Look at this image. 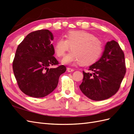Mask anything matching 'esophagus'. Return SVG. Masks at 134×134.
<instances>
[{
  "label": "esophagus",
  "mask_w": 134,
  "mask_h": 134,
  "mask_svg": "<svg viewBox=\"0 0 134 134\" xmlns=\"http://www.w3.org/2000/svg\"><path fill=\"white\" fill-rule=\"evenodd\" d=\"M74 70V69H71V68H67V71H68V72H72V71H73Z\"/></svg>",
  "instance_id": "1"
}]
</instances>
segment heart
Returning a JSON list of instances; mask_svg holds the SVG:
<instances>
[{
	"instance_id": "1",
	"label": "heart",
	"mask_w": 134,
	"mask_h": 134,
	"mask_svg": "<svg viewBox=\"0 0 134 134\" xmlns=\"http://www.w3.org/2000/svg\"><path fill=\"white\" fill-rule=\"evenodd\" d=\"M66 37V40L59 38L54 46L55 53L59 57H63L71 47L72 51L62 60L64 64L76 63L89 65L96 62L102 52V42L90 32L70 31Z\"/></svg>"
}]
</instances>
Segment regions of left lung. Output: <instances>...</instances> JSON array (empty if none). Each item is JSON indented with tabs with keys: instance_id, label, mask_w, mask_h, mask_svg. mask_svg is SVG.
Wrapping results in <instances>:
<instances>
[{
	"instance_id": "left-lung-1",
	"label": "left lung",
	"mask_w": 134,
	"mask_h": 134,
	"mask_svg": "<svg viewBox=\"0 0 134 134\" xmlns=\"http://www.w3.org/2000/svg\"><path fill=\"white\" fill-rule=\"evenodd\" d=\"M84 71L81 91L88 98L102 100L110 98L119 91L126 73L125 55L119 44L114 40L108 41L98 62Z\"/></svg>"
}]
</instances>
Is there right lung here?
Wrapping results in <instances>:
<instances>
[{"instance_id":"right-lung-1","label":"right lung","mask_w":134,"mask_h":134,"mask_svg":"<svg viewBox=\"0 0 134 134\" xmlns=\"http://www.w3.org/2000/svg\"><path fill=\"white\" fill-rule=\"evenodd\" d=\"M54 36L48 30L31 32L20 43L15 52L13 70L18 87L27 96L41 98L58 86L61 74L66 68L58 65L52 41Z\"/></svg>"}]
</instances>
